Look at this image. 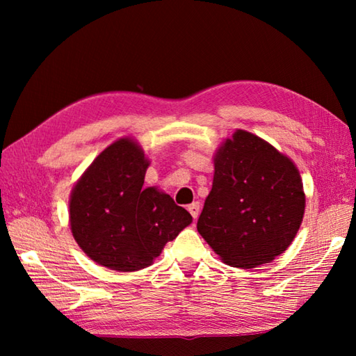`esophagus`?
<instances>
[{
    "mask_svg": "<svg viewBox=\"0 0 356 356\" xmlns=\"http://www.w3.org/2000/svg\"><path fill=\"white\" fill-rule=\"evenodd\" d=\"M188 212L191 213L193 218H197V215H200V202H193L188 206Z\"/></svg>",
    "mask_w": 356,
    "mask_h": 356,
    "instance_id": "obj_1",
    "label": "esophagus"
}]
</instances>
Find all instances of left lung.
<instances>
[{"instance_id": "left-lung-1", "label": "left lung", "mask_w": 356, "mask_h": 356, "mask_svg": "<svg viewBox=\"0 0 356 356\" xmlns=\"http://www.w3.org/2000/svg\"><path fill=\"white\" fill-rule=\"evenodd\" d=\"M213 165L197 232L232 267L272 262L289 248L303 221L306 200L297 166L245 130L222 141Z\"/></svg>"}]
</instances>
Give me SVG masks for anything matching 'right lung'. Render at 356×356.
<instances>
[{
	"mask_svg": "<svg viewBox=\"0 0 356 356\" xmlns=\"http://www.w3.org/2000/svg\"><path fill=\"white\" fill-rule=\"evenodd\" d=\"M147 166L140 144L120 138L99 154L72 190V236L106 268L136 272L149 267L193 221L170 195L155 186L144 188Z\"/></svg>",
	"mask_w": 356,
	"mask_h": 356,
	"instance_id": "1",
	"label": "right lung"
}]
</instances>
